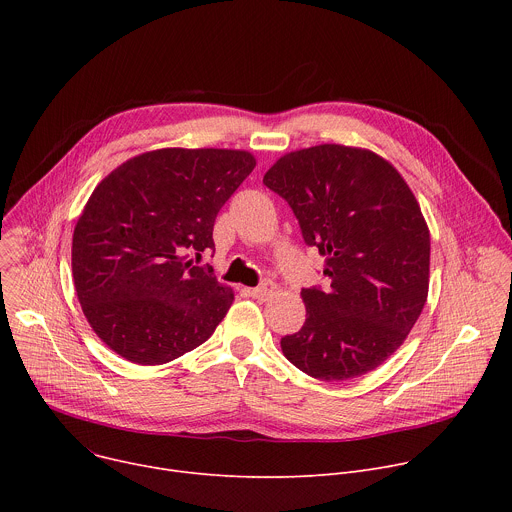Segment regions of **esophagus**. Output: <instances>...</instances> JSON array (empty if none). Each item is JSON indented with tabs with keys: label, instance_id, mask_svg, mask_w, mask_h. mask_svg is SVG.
<instances>
[{
	"label": "esophagus",
	"instance_id": "obj_1",
	"mask_svg": "<svg viewBox=\"0 0 512 512\" xmlns=\"http://www.w3.org/2000/svg\"><path fill=\"white\" fill-rule=\"evenodd\" d=\"M247 291H249V296L255 298V300H267V298L273 296L275 283H273L271 279H263L257 287H251V289H247Z\"/></svg>",
	"mask_w": 512,
	"mask_h": 512
}]
</instances>
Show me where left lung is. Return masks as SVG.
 <instances>
[{"label":"left lung","instance_id":"8db88e82","mask_svg":"<svg viewBox=\"0 0 512 512\" xmlns=\"http://www.w3.org/2000/svg\"><path fill=\"white\" fill-rule=\"evenodd\" d=\"M263 184L294 210L330 287H304L306 322L285 358L320 381L383 364L417 322L429 287V231L401 174L381 156L324 143L279 158Z\"/></svg>","mask_w":512,"mask_h":512}]
</instances>
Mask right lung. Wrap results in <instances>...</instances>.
Returning a JSON list of instances; mask_svg holds the SVG:
<instances>
[{"mask_svg": "<svg viewBox=\"0 0 512 512\" xmlns=\"http://www.w3.org/2000/svg\"><path fill=\"white\" fill-rule=\"evenodd\" d=\"M253 168L249 152L168 148L93 190L72 235V277L91 328L119 356L170 362L227 316L233 289L188 253L214 249L216 214Z\"/></svg>", "mask_w": 512, "mask_h": 512, "instance_id": "1", "label": "right lung"}]
</instances>
